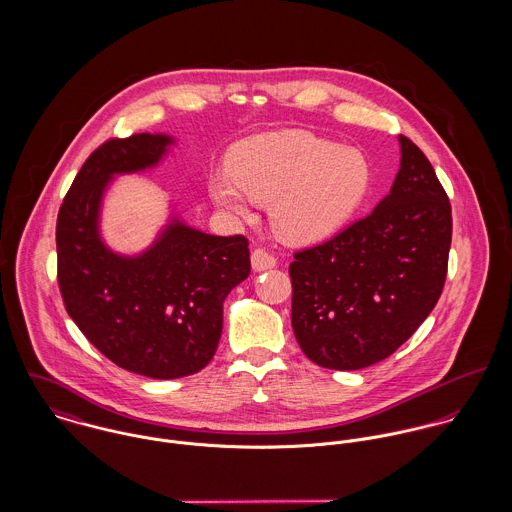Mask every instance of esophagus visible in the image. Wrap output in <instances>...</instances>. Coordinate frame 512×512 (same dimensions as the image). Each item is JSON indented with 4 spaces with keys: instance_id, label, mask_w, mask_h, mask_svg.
I'll return each mask as SVG.
<instances>
[{
    "instance_id": "esophagus-1",
    "label": "esophagus",
    "mask_w": 512,
    "mask_h": 512,
    "mask_svg": "<svg viewBox=\"0 0 512 512\" xmlns=\"http://www.w3.org/2000/svg\"><path fill=\"white\" fill-rule=\"evenodd\" d=\"M278 266V258L268 252L266 248H256L252 252V268L256 272H262V270H270V268H276Z\"/></svg>"
}]
</instances>
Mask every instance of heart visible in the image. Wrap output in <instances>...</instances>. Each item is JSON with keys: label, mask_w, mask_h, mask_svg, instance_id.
I'll return each instance as SVG.
<instances>
[{"label": "heart", "mask_w": 512, "mask_h": 512, "mask_svg": "<svg viewBox=\"0 0 512 512\" xmlns=\"http://www.w3.org/2000/svg\"><path fill=\"white\" fill-rule=\"evenodd\" d=\"M226 177L211 181L224 209L246 215L248 201L270 203L276 230L292 242L325 238L351 219L365 201L370 165L355 147L335 146L305 132L252 138L236 147Z\"/></svg>", "instance_id": "b5f03b06"}]
</instances>
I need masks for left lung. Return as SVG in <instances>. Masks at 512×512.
Instances as JSON below:
<instances>
[{
  "label": "left lung",
  "mask_w": 512,
  "mask_h": 512,
  "mask_svg": "<svg viewBox=\"0 0 512 512\" xmlns=\"http://www.w3.org/2000/svg\"><path fill=\"white\" fill-rule=\"evenodd\" d=\"M390 195L290 264L292 327L309 361L357 370L390 357L438 303L451 246V205L424 151L400 136Z\"/></svg>",
  "instance_id": "obj_1"
}]
</instances>
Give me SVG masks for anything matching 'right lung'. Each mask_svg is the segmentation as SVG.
Returning a JSON list of instances; mask_svg holds the SVG:
<instances>
[{
  "instance_id": "add662e5",
  "label": "right lung",
  "mask_w": 512,
  "mask_h": 512,
  "mask_svg": "<svg viewBox=\"0 0 512 512\" xmlns=\"http://www.w3.org/2000/svg\"><path fill=\"white\" fill-rule=\"evenodd\" d=\"M169 144L167 136L134 134L96 147L57 219V280L67 313L108 361L159 380L211 363L222 301L250 274L242 234L213 236L173 222L136 258L102 244L98 209L110 177L155 165Z\"/></svg>"
}]
</instances>
